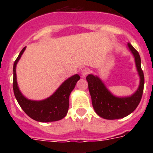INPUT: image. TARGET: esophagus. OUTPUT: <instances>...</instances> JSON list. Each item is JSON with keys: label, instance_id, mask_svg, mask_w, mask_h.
Masks as SVG:
<instances>
[{"label": "esophagus", "instance_id": "obj_1", "mask_svg": "<svg viewBox=\"0 0 153 153\" xmlns=\"http://www.w3.org/2000/svg\"><path fill=\"white\" fill-rule=\"evenodd\" d=\"M90 72H91L90 69H89V68L83 69V70H82V71H81V75L83 76V77H85V76H86V75H88Z\"/></svg>", "mask_w": 153, "mask_h": 153}]
</instances>
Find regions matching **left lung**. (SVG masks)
Instances as JSON below:
<instances>
[{
    "instance_id": "left-lung-1",
    "label": "left lung",
    "mask_w": 153,
    "mask_h": 153,
    "mask_svg": "<svg viewBox=\"0 0 153 153\" xmlns=\"http://www.w3.org/2000/svg\"><path fill=\"white\" fill-rule=\"evenodd\" d=\"M128 47L135 58V63L140 76V86L129 97H118L111 93L97 76L89 74L86 76L89 91L93 109L98 116L106 120H117L126 117L134 111L142 99L144 87V74L141 68V59L138 51L128 43Z\"/></svg>"
}]
</instances>
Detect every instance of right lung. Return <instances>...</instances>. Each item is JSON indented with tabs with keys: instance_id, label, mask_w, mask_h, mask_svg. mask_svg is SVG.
<instances>
[{
	"instance_id": "right-lung-1",
	"label": "right lung",
	"mask_w": 153,
	"mask_h": 153,
	"mask_svg": "<svg viewBox=\"0 0 153 153\" xmlns=\"http://www.w3.org/2000/svg\"><path fill=\"white\" fill-rule=\"evenodd\" d=\"M25 49L26 47H24L21 51L13 63V90L19 105L28 117L38 122H54L62 120L67 114L69 109V97L75 87L76 82L80 79L79 76L75 74L66 79L53 95L45 100L39 101L28 100L19 90L16 74L17 63Z\"/></svg>"
}]
</instances>
